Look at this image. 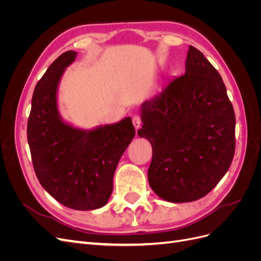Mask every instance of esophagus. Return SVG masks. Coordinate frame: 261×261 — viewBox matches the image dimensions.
Segmentation results:
<instances>
[{
    "mask_svg": "<svg viewBox=\"0 0 261 261\" xmlns=\"http://www.w3.org/2000/svg\"><path fill=\"white\" fill-rule=\"evenodd\" d=\"M140 123H141V120H140L139 116L135 115L133 117V124H134V126H135L136 129H138L140 127Z\"/></svg>",
    "mask_w": 261,
    "mask_h": 261,
    "instance_id": "esophagus-1",
    "label": "esophagus"
}]
</instances>
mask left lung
<instances>
[{"mask_svg": "<svg viewBox=\"0 0 261 261\" xmlns=\"http://www.w3.org/2000/svg\"><path fill=\"white\" fill-rule=\"evenodd\" d=\"M188 48L185 74L143 102L137 132L152 146L150 187L175 203L206 196L235 151V114L225 85L199 50Z\"/></svg>", "mask_w": 261, "mask_h": 261, "instance_id": "left-lung-1", "label": "left lung"}]
</instances>
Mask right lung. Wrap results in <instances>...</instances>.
<instances>
[{
  "mask_svg": "<svg viewBox=\"0 0 261 261\" xmlns=\"http://www.w3.org/2000/svg\"><path fill=\"white\" fill-rule=\"evenodd\" d=\"M77 53L61 54L38 82L27 139L36 175L54 199L75 210L106 206L122 154L135 137L132 118L82 129L63 120L58 107L61 78Z\"/></svg>",
  "mask_w": 261,
  "mask_h": 261,
  "instance_id": "1",
  "label": "right lung"
}]
</instances>
